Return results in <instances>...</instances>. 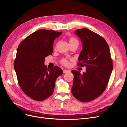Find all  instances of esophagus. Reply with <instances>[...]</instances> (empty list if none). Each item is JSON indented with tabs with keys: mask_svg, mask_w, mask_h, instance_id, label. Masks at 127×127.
I'll use <instances>...</instances> for the list:
<instances>
[{
	"mask_svg": "<svg viewBox=\"0 0 127 127\" xmlns=\"http://www.w3.org/2000/svg\"><path fill=\"white\" fill-rule=\"evenodd\" d=\"M68 72H69V71L67 70V69H64V70H63V73H67Z\"/></svg>",
	"mask_w": 127,
	"mask_h": 127,
	"instance_id": "obj_1",
	"label": "esophagus"
}]
</instances>
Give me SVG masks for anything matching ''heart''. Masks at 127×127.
I'll return each instance as SVG.
<instances>
[{
	"label": "heart",
	"instance_id": "1",
	"mask_svg": "<svg viewBox=\"0 0 127 127\" xmlns=\"http://www.w3.org/2000/svg\"><path fill=\"white\" fill-rule=\"evenodd\" d=\"M77 42V41L76 39H75L74 38H72L70 39V40H69V42ZM62 63H63L64 65H67L68 64V62L67 60H65V59H63L62 60Z\"/></svg>",
	"mask_w": 127,
	"mask_h": 127
}]
</instances>
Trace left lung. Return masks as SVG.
Returning <instances> with one entry per match:
<instances>
[{
	"instance_id": "obj_1",
	"label": "left lung",
	"mask_w": 127,
	"mask_h": 127,
	"mask_svg": "<svg viewBox=\"0 0 127 127\" xmlns=\"http://www.w3.org/2000/svg\"><path fill=\"white\" fill-rule=\"evenodd\" d=\"M75 34L82 43L77 65L87 68L83 74L76 70L71 71L74 75L72 93L76 99L88 102L96 99L105 90L113 63L109 47L102 37L87 28L77 29Z\"/></svg>"
}]
</instances>
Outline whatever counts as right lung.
Wrapping results in <instances>:
<instances>
[{
	"label": "right lung",
	"mask_w": 127,
	"mask_h": 127,
	"mask_svg": "<svg viewBox=\"0 0 127 127\" xmlns=\"http://www.w3.org/2000/svg\"><path fill=\"white\" fill-rule=\"evenodd\" d=\"M62 33L53 30H39L20 43L14 61L18 84L31 99L43 101L54 92L56 79L63 71L55 66L50 69L44 64L45 58L52 54L53 43Z\"/></svg>",
	"instance_id": "1"
}]
</instances>
